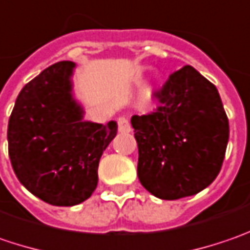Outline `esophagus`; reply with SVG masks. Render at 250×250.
I'll use <instances>...</instances> for the list:
<instances>
[{"mask_svg":"<svg viewBox=\"0 0 250 250\" xmlns=\"http://www.w3.org/2000/svg\"><path fill=\"white\" fill-rule=\"evenodd\" d=\"M117 130L120 133H130L131 131V125H130V122L128 119L125 117V116H120L117 119Z\"/></svg>","mask_w":250,"mask_h":250,"instance_id":"esophagus-1","label":"esophagus"}]
</instances>
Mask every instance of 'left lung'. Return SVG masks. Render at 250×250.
Segmentation results:
<instances>
[{
  "instance_id": "obj_1",
  "label": "left lung",
  "mask_w": 250,
  "mask_h": 250,
  "mask_svg": "<svg viewBox=\"0 0 250 250\" xmlns=\"http://www.w3.org/2000/svg\"><path fill=\"white\" fill-rule=\"evenodd\" d=\"M154 96L155 112L131 117L138 179L162 200L193 196L210 186L223 167L229 125L220 93L185 65Z\"/></svg>"
}]
</instances>
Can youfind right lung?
<instances>
[{
	"label": "right lung",
	"instance_id": "add662e5",
	"mask_svg": "<svg viewBox=\"0 0 250 250\" xmlns=\"http://www.w3.org/2000/svg\"><path fill=\"white\" fill-rule=\"evenodd\" d=\"M75 62L60 61L22 88L8 123V152L19 182L53 206L70 207L91 197L98 167L117 134L116 122L83 120L72 96Z\"/></svg>",
	"mask_w": 250,
	"mask_h": 250
}]
</instances>
